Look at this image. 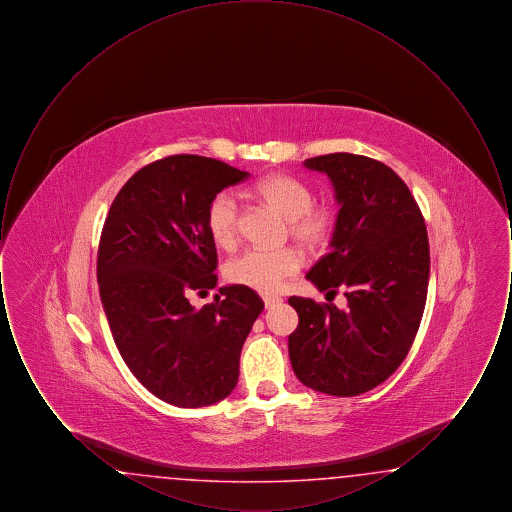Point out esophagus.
Returning a JSON list of instances; mask_svg holds the SVG:
<instances>
[{
  "label": "esophagus",
  "instance_id": "34e87169",
  "mask_svg": "<svg viewBox=\"0 0 512 512\" xmlns=\"http://www.w3.org/2000/svg\"><path fill=\"white\" fill-rule=\"evenodd\" d=\"M263 301H265V307H267V309H270V307H274L276 303H280L282 299H280L278 295H265V297H263Z\"/></svg>",
  "mask_w": 512,
  "mask_h": 512
}]
</instances>
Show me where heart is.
Returning <instances> with one entry per match:
<instances>
[{
	"label": "heart",
	"instance_id": "obj_1",
	"mask_svg": "<svg viewBox=\"0 0 512 512\" xmlns=\"http://www.w3.org/2000/svg\"><path fill=\"white\" fill-rule=\"evenodd\" d=\"M255 195L288 219V234L301 247L317 251L330 244L336 232V213L328 205H317L313 190L290 174H268L255 184ZM240 203L230 192H219L207 205L205 224L209 236L222 249H232L240 234ZM301 265L299 253L284 249H247L226 265L232 284L261 293L278 292L286 278Z\"/></svg>",
	"mask_w": 512,
	"mask_h": 512
}]
</instances>
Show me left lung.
<instances>
[{
  "instance_id": "left-lung-1",
  "label": "left lung",
  "mask_w": 512,
  "mask_h": 512,
  "mask_svg": "<svg viewBox=\"0 0 512 512\" xmlns=\"http://www.w3.org/2000/svg\"><path fill=\"white\" fill-rule=\"evenodd\" d=\"M303 165L328 174L340 203L332 249L307 280L320 292L343 288L347 307L290 297L299 317L290 361L307 388L353 397L388 380L413 345L430 280L428 232L411 190L388 165L353 153Z\"/></svg>"
}]
</instances>
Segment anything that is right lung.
<instances>
[{"mask_svg":"<svg viewBox=\"0 0 512 512\" xmlns=\"http://www.w3.org/2000/svg\"><path fill=\"white\" fill-rule=\"evenodd\" d=\"M247 176L199 155L153 161L122 186L101 230L99 295L119 353L144 388L176 407L232 393L245 338L265 309L238 284L201 309L188 299L217 286L207 205Z\"/></svg>","mask_w":512,"mask_h":512,"instance_id":"obj_1","label":"right lung"}]
</instances>
